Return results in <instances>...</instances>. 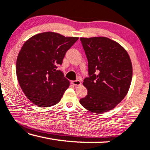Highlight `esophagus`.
I'll return each mask as SVG.
<instances>
[{"instance_id":"obj_1","label":"esophagus","mask_w":150,"mask_h":150,"mask_svg":"<svg viewBox=\"0 0 150 150\" xmlns=\"http://www.w3.org/2000/svg\"><path fill=\"white\" fill-rule=\"evenodd\" d=\"M71 84L75 86H79L81 85V82L79 81V80H76V81H71Z\"/></svg>"}]
</instances>
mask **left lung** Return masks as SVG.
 <instances>
[{"label": "left lung", "instance_id": "8db88e82", "mask_svg": "<svg viewBox=\"0 0 150 150\" xmlns=\"http://www.w3.org/2000/svg\"><path fill=\"white\" fill-rule=\"evenodd\" d=\"M88 60L89 77L84 80L87 96L80 100L86 109L96 113L112 110L130 88L132 66L127 51L105 37L81 38Z\"/></svg>", "mask_w": 150, "mask_h": 150}]
</instances>
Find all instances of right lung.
I'll return each instance as SVG.
<instances>
[{"label":"right lung","mask_w":150,"mask_h":150,"mask_svg":"<svg viewBox=\"0 0 150 150\" xmlns=\"http://www.w3.org/2000/svg\"><path fill=\"white\" fill-rule=\"evenodd\" d=\"M78 40L44 32L31 37L23 44L16 61V75L24 93L34 104L49 107L60 101L69 82L57 67Z\"/></svg>","instance_id":"1"}]
</instances>
